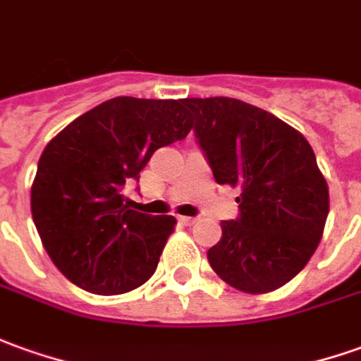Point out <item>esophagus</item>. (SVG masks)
Returning a JSON list of instances; mask_svg holds the SVG:
<instances>
[{
	"instance_id": "1",
	"label": "esophagus",
	"mask_w": 361,
	"mask_h": 361,
	"mask_svg": "<svg viewBox=\"0 0 361 361\" xmlns=\"http://www.w3.org/2000/svg\"><path fill=\"white\" fill-rule=\"evenodd\" d=\"M178 220L185 224V226H195L198 222V218H195V216H180Z\"/></svg>"
}]
</instances>
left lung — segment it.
Returning a JSON list of instances; mask_svg holds the SVG:
<instances>
[{"label": "left lung", "mask_w": 361, "mask_h": 361, "mask_svg": "<svg viewBox=\"0 0 361 361\" xmlns=\"http://www.w3.org/2000/svg\"><path fill=\"white\" fill-rule=\"evenodd\" d=\"M195 137L218 185L240 188V216L208 250L212 269L243 293H269L299 273L322 238L328 186L309 141L265 109L233 98H186Z\"/></svg>", "instance_id": "1"}]
</instances>
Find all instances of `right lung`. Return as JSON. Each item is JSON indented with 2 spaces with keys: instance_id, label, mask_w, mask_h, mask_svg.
<instances>
[{
  "instance_id": "obj_1",
  "label": "right lung",
  "mask_w": 361,
  "mask_h": 361,
  "mask_svg": "<svg viewBox=\"0 0 361 361\" xmlns=\"http://www.w3.org/2000/svg\"><path fill=\"white\" fill-rule=\"evenodd\" d=\"M183 100L119 96L62 129L44 147L31 214L52 263L76 287L121 295L155 273L176 220L131 210L123 186L151 155L188 135Z\"/></svg>"
}]
</instances>
